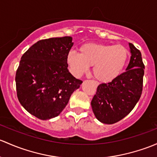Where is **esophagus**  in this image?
<instances>
[{
	"instance_id": "34e87169",
	"label": "esophagus",
	"mask_w": 157,
	"mask_h": 157,
	"mask_svg": "<svg viewBox=\"0 0 157 157\" xmlns=\"http://www.w3.org/2000/svg\"><path fill=\"white\" fill-rule=\"evenodd\" d=\"M95 85H96V86H98V83H97L96 82H95Z\"/></svg>"
}]
</instances>
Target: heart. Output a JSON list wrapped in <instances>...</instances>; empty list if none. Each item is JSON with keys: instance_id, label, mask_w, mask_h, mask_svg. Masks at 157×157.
<instances>
[{"instance_id": "obj_1", "label": "heart", "mask_w": 157, "mask_h": 157, "mask_svg": "<svg viewBox=\"0 0 157 157\" xmlns=\"http://www.w3.org/2000/svg\"><path fill=\"white\" fill-rule=\"evenodd\" d=\"M129 56L123 45L89 43L80 47V53L71 50L67 55L71 72L76 77L86 73L93 65L92 73L98 81L109 83L122 73Z\"/></svg>"}]
</instances>
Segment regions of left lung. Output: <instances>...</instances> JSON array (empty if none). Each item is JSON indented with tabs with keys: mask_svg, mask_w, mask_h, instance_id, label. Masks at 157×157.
Here are the masks:
<instances>
[{
	"mask_svg": "<svg viewBox=\"0 0 157 157\" xmlns=\"http://www.w3.org/2000/svg\"><path fill=\"white\" fill-rule=\"evenodd\" d=\"M131 58L126 71L97 87L91 105L97 120L113 124L127 116L140 99L143 90L144 65L141 53L129 43Z\"/></svg>",
	"mask_w": 157,
	"mask_h": 157,
	"instance_id": "obj_1",
	"label": "left lung"
}]
</instances>
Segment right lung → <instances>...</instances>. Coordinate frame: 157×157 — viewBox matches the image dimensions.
Returning <instances> with one entry per match:
<instances>
[{"instance_id":"add662e5","label":"right lung","mask_w":157,"mask_h":157,"mask_svg":"<svg viewBox=\"0 0 157 157\" xmlns=\"http://www.w3.org/2000/svg\"><path fill=\"white\" fill-rule=\"evenodd\" d=\"M71 37L40 40L25 52L16 74L17 97L22 107L40 120L56 117L83 81L67 70Z\"/></svg>"}]
</instances>
